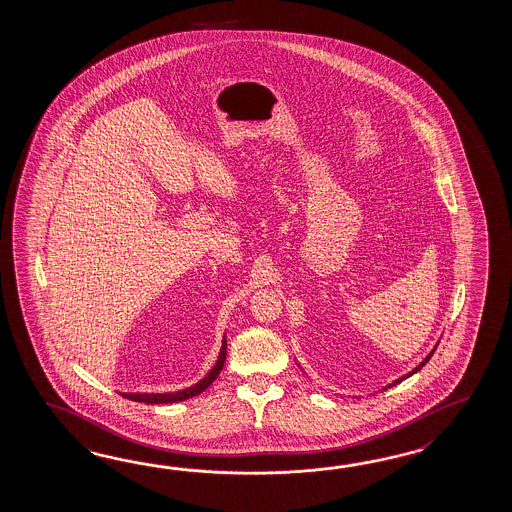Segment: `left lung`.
I'll return each mask as SVG.
<instances>
[{
    "mask_svg": "<svg viewBox=\"0 0 512 512\" xmlns=\"http://www.w3.org/2000/svg\"><path fill=\"white\" fill-rule=\"evenodd\" d=\"M435 348H437V346H435ZM435 348L432 349V351H430V353H428V355H426V359L423 360V362H421V364H419V366H417V368H414V370L410 371V373H406V375H403V377H401V379H397V381H393L392 384H388V386H386V388H392V386H395V384H399V382H403L404 379H408V377H412V375H414V373H417V371L421 370V368H423V366H425L426 362H428V360L432 359V355H434ZM386 388H384V390H386Z\"/></svg>",
    "mask_w": 512,
    "mask_h": 512,
    "instance_id": "1",
    "label": "left lung"
}]
</instances>
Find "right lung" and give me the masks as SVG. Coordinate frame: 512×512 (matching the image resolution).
<instances>
[{"mask_svg": "<svg viewBox=\"0 0 512 512\" xmlns=\"http://www.w3.org/2000/svg\"><path fill=\"white\" fill-rule=\"evenodd\" d=\"M225 359H227V338L223 337V344H221V351H219V359L216 364H214V368L208 371L207 375H205V379H201V381L194 384V386H190V388H185V390H181V392L174 393H122V397H126V399H130V401H137V403H146V404H166V403H179V401H185V399H190V397H196L201 392H205L208 386L212 384V382L218 379L219 373L223 370V364H225Z\"/></svg>", "mask_w": 512, "mask_h": 512, "instance_id": "obj_1", "label": "right lung"}]
</instances>
